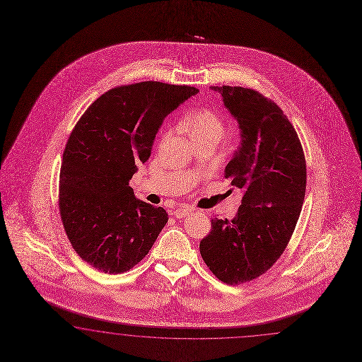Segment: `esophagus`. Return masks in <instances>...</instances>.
Masks as SVG:
<instances>
[{"label": "esophagus", "instance_id": "obj_1", "mask_svg": "<svg viewBox=\"0 0 362 362\" xmlns=\"http://www.w3.org/2000/svg\"><path fill=\"white\" fill-rule=\"evenodd\" d=\"M191 211H192V209L188 208V206H180V208H176L175 211H174V216H175L176 218H183V217H186Z\"/></svg>", "mask_w": 362, "mask_h": 362}]
</instances>
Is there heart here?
I'll return each mask as SVG.
<instances>
[{"label": "heart", "instance_id": "b5f03b06", "mask_svg": "<svg viewBox=\"0 0 362 362\" xmlns=\"http://www.w3.org/2000/svg\"><path fill=\"white\" fill-rule=\"evenodd\" d=\"M182 129L186 132L192 142L215 141L223 137L224 124L218 115L211 109H196L182 122Z\"/></svg>", "mask_w": 362, "mask_h": 362}]
</instances>
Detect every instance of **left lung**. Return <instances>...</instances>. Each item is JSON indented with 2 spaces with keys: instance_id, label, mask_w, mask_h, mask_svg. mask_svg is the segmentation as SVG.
<instances>
[{
  "instance_id": "8db88e82",
  "label": "left lung",
  "mask_w": 362,
  "mask_h": 362,
  "mask_svg": "<svg viewBox=\"0 0 362 362\" xmlns=\"http://www.w3.org/2000/svg\"><path fill=\"white\" fill-rule=\"evenodd\" d=\"M237 119L241 145L225 177L244 196L235 218H212L200 241L209 270L226 284L249 282L282 255L305 195L303 147L284 110L255 89L212 87Z\"/></svg>"
}]
</instances>
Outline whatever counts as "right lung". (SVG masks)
Here are the masks:
<instances>
[{
    "mask_svg": "<svg viewBox=\"0 0 362 362\" xmlns=\"http://www.w3.org/2000/svg\"><path fill=\"white\" fill-rule=\"evenodd\" d=\"M199 89L142 81L110 89L86 110L63 153L59 211L81 259L125 273L148 253L168 215L138 200L129 180L151 154L163 119Z\"/></svg>",
    "mask_w": 362,
    "mask_h": 362,
    "instance_id": "right-lung-1",
    "label": "right lung"
}]
</instances>
